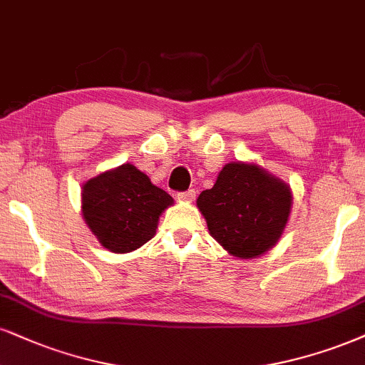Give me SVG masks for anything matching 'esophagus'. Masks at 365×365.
Here are the masks:
<instances>
[{"label":"esophagus","instance_id":"obj_1","mask_svg":"<svg viewBox=\"0 0 365 365\" xmlns=\"http://www.w3.org/2000/svg\"><path fill=\"white\" fill-rule=\"evenodd\" d=\"M178 197L181 201H187V203H191V201H195L196 191L195 190H187V191H184V192H179Z\"/></svg>","mask_w":365,"mask_h":365}]
</instances>
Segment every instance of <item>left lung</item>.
<instances>
[{
	"instance_id": "obj_1",
	"label": "left lung",
	"mask_w": 365,
	"mask_h": 365,
	"mask_svg": "<svg viewBox=\"0 0 365 365\" xmlns=\"http://www.w3.org/2000/svg\"><path fill=\"white\" fill-rule=\"evenodd\" d=\"M289 186L255 164L232 162L217 182L197 197L211 237L240 259H254L272 249L291 213Z\"/></svg>"
}]
</instances>
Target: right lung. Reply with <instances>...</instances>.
Returning <instances> with one entry per match:
<instances>
[{
    "instance_id": "right-lung-1",
    "label": "right lung",
    "mask_w": 365,
    "mask_h": 365,
    "mask_svg": "<svg viewBox=\"0 0 365 365\" xmlns=\"http://www.w3.org/2000/svg\"><path fill=\"white\" fill-rule=\"evenodd\" d=\"M83 217L98 242L127 254L155 235L159 217L174 203L132 164L106 170L83 186Z\"/></svg>"
}]
</instances>
